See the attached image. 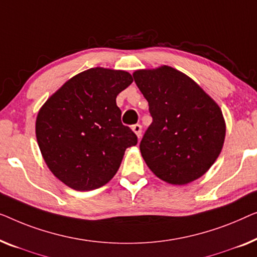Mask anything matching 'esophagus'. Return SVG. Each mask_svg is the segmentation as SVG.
<instances>
[{"instance_id": "1", "label": "esophagus", "mask_w": 257, "mask_h": 257, "mask_svg": "<svg viewBox=\"0 0 257 257\" xmlns=\"http://www.w3.org/2000/svg\"><path fill=\"white\" fill-rule=\"evenodd\" d=\"M132 129H133V132L136 134V136L140 139L141 135H142V127H141V124H134Z\"/></svg>"}]
</instances>
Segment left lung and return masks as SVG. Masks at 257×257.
<instances>
[{
  "instance_id": "8db88e82",
  "label": "left lung",
  "mask_w": 257,
  "mask_h": 257,
  "mask_svg": "<svg viewBox=\"0 0 257 257\" xmlns=\"http://www.w3.org/2000/svg\"><path fill=\"white\" fill-rule=\"evenodd\" d=\"M133 77L153 116L140 144L144 162L172 185L200 178L225 142L221 108L196 81L171 66L137 70Z\"/></svg>"
}]
</instances>
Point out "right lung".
<instances>
[{
	"mask_svg": "<svg viewBox=\"0 0 257 257\" xmlns=\"http://www.w3.org/2000/svg\"><path fill=\"white\" fill-rule=\"evenodd\" d=\"M133 82L130 73L94 67L67 80L46 100L36 118L42 156L71 189L106 185L137 136L122 124L116 96Z\"/></svg>",
	"mask_w": 257,
	"mask_h": 257,
	"instance_id": "1",
	"label": "right lung"
}]
</instances>
